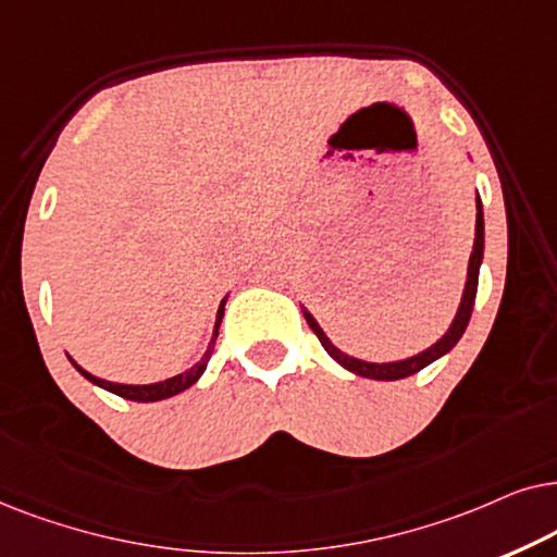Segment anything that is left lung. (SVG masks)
<instances>
[{
  "mask_svg": "<svg viewBox=\"0 0 557 557\" xmlns=\"http://www.w3.org/2000/svg\"><path fill=\"white\" fill-rule=\"evenodd\" d=\"M481 259H484V211H481V198L476 196V239H473V251H471V259H469V277H466V287H463V298H461V306H458V313L454 318V323H450V329L446 331V336L441 341H435L433 346L425 348V351L410 356V359H403V361H387V364H374V361H361V359H354V356H348L341 351L331 344V338L325 336L321 325L313 315L308 313L306 308H302V315H306V321L313 333L321 341L325 351H329L333 359L338 361L341 367L348 369V372L359 374V376H367V380H380V382H395V380H405V376H410L414 372H420V369H425L428 364H433L435 359H441L443 354H448L450 348L458 344V338L463 336L466 325L471 321V310H473V300H476V287H479V267H481Z\"/></svg>",
  "mask_w": 557,
  "mask_h": 557,
  "instance_id": "left-lung-1",
  "label": "left lung"
}]
</instances>
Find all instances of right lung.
<instances>
[{
	"instance_id": "add662e5",
	"label": "right lung",
	"mask_w": 557,
	"mask_h": 557,
	"mask_svg": "<svg viewBox=\"0 0 557 557\" xmlns=\"http://www.w3.org/2000/svg\"><path fill=\"white\" fill-rule=\"evenodd\" d=\"M224 306H226V298L221 300V306H219L216 325H213L211 344H209V348H206V354L201 356V361H196V364H193V367L188 369V372L170 376V380H165V382H154V384H116V382H107V380H99V376L88 374L86 369L78 367L73 359H71V364L76 367L78 372L84 374L88 382H94L96 387H101V389H107V392H114V395L124 397V399H132V403H158V399H168V397L177 395V392L188 389L190 384H196L198 380H201V374L206 372V364H209V359H211V354H213V344H216L221 318H224Z\"/></svg>"
}]
</instances>
